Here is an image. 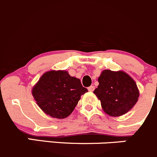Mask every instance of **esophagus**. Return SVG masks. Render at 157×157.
<instances>
[{
  "label": "esophagus",
  "instance_id": "1",
  "mask_svg": "<svg viewBox=\"0 0 157 157\" xmlns=\"http://www.w3.org/2000/svg\"><path fill=\"white\" fill-rule=\"evenodd\" d=\"M94 90H95V86H89V87H88V90H89V91H90V92H93Z\"/></svg>",
  "mask_w": 157,
  "mask_h": 157
}]
</instances>
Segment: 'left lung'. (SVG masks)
<instances>
[{
	"label": "left lung",
	"instance_id": "1",
	"mask_svg": "<svg viewBox=\"0 0 157 157\" xmlns=\"http://www.w3.org/2000/svg\"><path fill=\"white\" fill-rule=\"evenodd\" d=\"M99 86L93 93L101 101L105 113L118 117L133 108L139 97L134 80L123 71L105 70L98 78Z\"/></svg>",
	"mask_w": 157,
	"mask_h": 157
}]
</instances>
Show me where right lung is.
Wrapping results in <instances>:
<instances>
[{
	"mask_svg": "<svg viewBox=\"0 0 157 157\" xmlns=\"http://www.w3.org/2000/svg\"><path fill=\"white\" fill-rule=\"evenodd\" d=\"M87 91L80 79L71 77L64 71L45 73L32 90L41 109L56 118H64L71 115L81 95Z\"/></svg>",
	"mask_w": 157,
	"mask_h": 157,
	"instance_id": "obj_1",
	"label": "right lung"
}]
</instances>
